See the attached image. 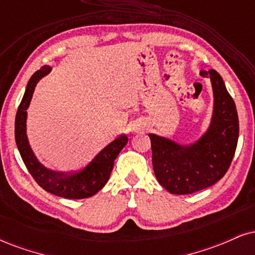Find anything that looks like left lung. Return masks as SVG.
<instances>
[{
    "mask_svg": "<svg viewBox=\"0 0 255 255\" xmlns=\"http://www.w3.org/2000/svg\"><path fill=\"white\" fill-rule=\"evenodd\" d=\"M201 75L210 77L214 90V114L207 133L190 146L149 134L155 177L174 195L194 194L219 182L231 166L238 145V112L225 82L215 70Z\"/></svg>",
    "mask_w": 255,
    "mask_h": 255,
    "instance_id": "8db88e82",
    "label": "left lung"
}]
</instances>
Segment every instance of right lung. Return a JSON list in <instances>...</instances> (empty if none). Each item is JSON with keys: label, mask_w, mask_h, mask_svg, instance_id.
Listing matches in <instances>:
<instances>
[{"label": "right lung", "mask_w": 255, "mask_h": 255, "mask_svg": "<svg viewBox=\"0 0 255 255\" xmlns=\"http://www.w3.org/2000/svg\"><path fill=\"white\" fill-rule=\"evenodd\" d=\"M51 71V67L45 65L38 70L29 79L26 91L17 108L15 118V141L19 148L21 158L26 165L27 170L32 174L36 183L47 192L69 199L88 198L97 194L108 182L110 173L114 167V160L127 143L128 137L126 135L119 136L108 146L101 151L94 160L81 172L61 173L51 171L38 161L26 135V119L27 109L32 100L36 83Z\"/></svg>", "instance_id": "right-lung-1"}]
</instances>
